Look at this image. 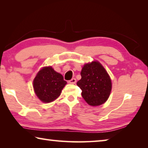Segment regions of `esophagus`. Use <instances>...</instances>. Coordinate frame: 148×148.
Here are the masks:
<instances>
[{"instance_id":"esophagus-1","label":"esophagus","mask_w":148,"mask_h":148,"mask_svg":"<svg viewBox=\"0 0 148 148\" xmlns=\"http://www.w3.org/2000/svg\"><path fill=\"white\" fill-rule=\"evenodd\" d=\"M69 82L71 84H76V78H72L71 80H69Z\"/></svg>"}]
</instances>
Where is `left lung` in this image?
Returning a JSON list of instances; mask_svg holds the SVG:
<instances>
[{
    "mask_svg": "<svg viewBox=\"0 0 148 148\" xmlns=\"http://www.w3.org/2000/svg\"><path fill=\"white\" fill-rule=\"evenodd\" d=\"M81 76L77 86L87 103L92 106L104 104L111 92L112 81L103 66L98 61L84 64Z\"/></svg>",
    "mask_w": 148,
    "mask_h": 148,
    "instance_id": "left-lung-1",
    "label": "left lung"
}]
</instances>
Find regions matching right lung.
I'll use <instances>...</instances> for the list:
<instances>
[{"label": "right lung", "instance_id": "1", "mask_svg": "<svg viewBox=\"0 0 148 148\" xmlns=\"http://www.w3.org/2000/svg\"><path fill=\"white\" fill-rule=\"evenodd\" d=\"M66 84L63 76L55 71L51 66L42 68L33 81L35 94L45 103H49L58 98Z\"/></svg>", "mask_w": 148, "mask_h": 148}]
</instances>
